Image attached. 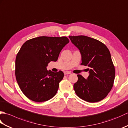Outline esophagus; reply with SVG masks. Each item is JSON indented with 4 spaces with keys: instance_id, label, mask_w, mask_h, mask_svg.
<instances>
[{
    "instance_id": "34e87169",
    "label": "esophagus",
    "mask_w": 128,
    "mask_h": 128,
    "mask_svg": "<svg viewBox=\"0 0 128 128\" xmlns=\"http://www.w3.org/2000/svg\"><path fill=\"white\" fill-rule=\"evenodd\" d=\"M64 75H68V74H71V72H64Z\"/></svg>"
}]
</instances>
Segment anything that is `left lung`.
<instances>
[{
  "label": "left lung",
  "instance_id": "8db88e82",
  "mask_svg": "<svg viewBox=\"0 0 128 128\" xmlns=\"http://www.w3.org/2000/svg\"><path fill=\"white\" fill-rule=\"evenodd\" d=\"M72 44L80 50L81 65L88 66V78L78 75L74 85L76 94L88 102L104 99L110 91L115 78V68L110 52L105 44L96 39L85 36H69Z\"/></svg>",
  "mask_w": 128,
  "mask_h": 128
}]
</instances>
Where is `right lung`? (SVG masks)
<instances>
[{"label": "right lung", "mask_w": 128, "mask_h": 128, "mask_svg": "<svg viewBox=\"0 0 128 128\" xmlns=\"http://www.w3.org/2000/svg\"><path fill=\"white\" fill-rule=\"evenodd\" d=\"M69 42L66 37L40 36L27 40L16 57L15 76L21 90L33 101L44 102L56 94L64 77L62 71L47 70L48 64L56 62Z\"/></svg>", "instance_id": "1"}]
</instances>
